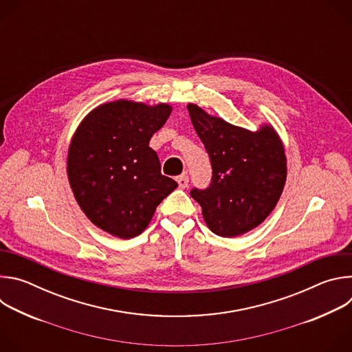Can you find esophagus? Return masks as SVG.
<instances>
[{
    "instance_id": "1",
    "label": "esophagus",
    "mask_w": 352,
    "mask_h": 352,
    "mask_svg": "<svg viewBox=\"0 0 352 352\" xmlns=\"http://www.w3.org/2000/svg\"><path fill=\"white\" fill-rule=\"evenodd\" d=\"M177 182H178V185H179V188H182V189H185L186 186H188V184H189V177L186 175V174H182V175H179V177H177Z\"/></svg>"
}]
</instances>
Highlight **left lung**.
Segmentation results:
<instances>
[{
  "label": "left lung",
  "mask_w": 352,
  "mask_h": 352,
  "mask_svg": "<svg viewBox=\"0 0 352 352\" xmlns=\"http://www.w3.org/2000/svg\"><path fill=\"white\" fill-rule=\"evenodd\" d=\"M193 128L212 160V184L190 196L216 235L239 236L262 224L276 208L287 179L284 144L269 122L249 131L189 103Z\"/></svg>",
  "instance_id": "obj_1"
}]
</instances>
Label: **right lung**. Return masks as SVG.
Returning <instances> with one entry per match:
<instances>
[{
  "mask_svg": "<svg viewBox=\"0 0 352 352\" xmlns=\"http://www.w3.org/2000/svg\"><path fill=\"white\" fill-rule=\"evenodd\" d=\"M173 107L120 98L93 109L78 125L67 157L74 196L86 217L121 239L142 234L178 184L162 174L148 146Z\"/></svg>",
  "mask_w": 352,
  "mask_h": 352,
  "instance_id": "1",
  "label": "right lung"
}]
</instances>
